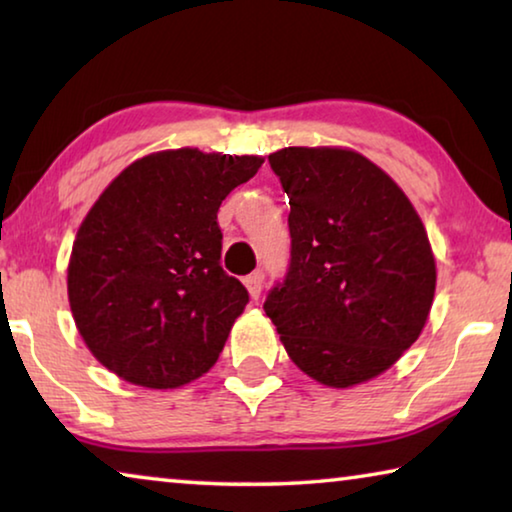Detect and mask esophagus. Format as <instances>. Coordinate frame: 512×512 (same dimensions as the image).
<instances>
[{"mask_svg":"<svg viewBox=\"0 0 512 512\" xmlns=\"http://www.w3.org/2000/svg\"><path fill=\"white\" fill-rule=\"evenodd\" d=\"M244 284H246V289H248V293H250V298L257 300L259 293H262V287H264V273H262V271L250 273V275L246 277V280H244Z\"/></svg>","mask_w":512,"mask_h":512,"instance_id":"1","label":"esophagus"}]
</instances>
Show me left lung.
<instances>
[{
	"mask_svg": "<svg viewBox=\"0 0 512 512\" xmlns=\"http://www.w3.org/2000/svg\"><path fill=\"white\" fill-rule=\"evenodd\" d=\"M289 196L291 264L264 302L296 366L329 388L381 375L418 341L436 293L427 230L400 185L361 153L268 155Z\"/></svg>",
	"mask_w": 512,
	"mask_h": 512,
	"instance_id": "left-lung-1",
	"label": "left lung"
}]
</instances>
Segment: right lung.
Wrapping results in <instances>:
<instances>
[{
    "label": "right lung",
    "mask_w": 512,
    "mask_h": 512,
    "mask_svg": "<svg viewBox=\"0 0 512 512\" xmlns=\"http://www.w3.org/2000/svg\"><path fill=\"white\" fill-rule=\"evenodd\" d=\"M259 155L158 151L119 173L90 207L67 266L76 329L101 366L167 391L210 370L248 291L221 266V201Z\"/></svg>",
    "instance_id": "1"
}]
</instances>
